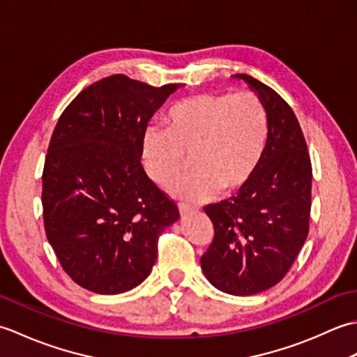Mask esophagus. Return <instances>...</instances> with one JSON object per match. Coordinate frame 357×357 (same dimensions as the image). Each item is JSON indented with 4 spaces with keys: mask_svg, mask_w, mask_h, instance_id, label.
I'll return each mask as SVG.
<instances>
[{
    "mask_svg": "<svg viewBox=\"0 0 357 357\" xmlns=\"http://www.w3.org/2000/svg\"><path fill=\"white\" fill-rule=\"evenodd\" d=\"M195 208L190 206H185V204H179V213L181 216H188V215H193L195 213Z\"/></svg>",
    "mask_w": 357,
    "mask_h": 357,
    "instance_id": "obj_1",
    "label": "esophagus"
}]
</instances>
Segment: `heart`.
<instances>
[{
    "mask_svg": "<svg viewBox=\"0 0 357 357\" xmlns=\"http://www.w3.org/2000/svg\"><path fill=\"white\" fill-rule=\"evenodd\" d=\"M268 141V113L261 98L244 92L202 93L174 104L165 128L149 127L142 159L150 179L170 185L184 170L193 172L170 188L174 198L202 202L218 190L244 187L259 167Z\"/></svg>",
    "mask_w": 357,
    "mask_h": 357,
    "instance_id": "1",
    "label": "heart"
}]
</instances>
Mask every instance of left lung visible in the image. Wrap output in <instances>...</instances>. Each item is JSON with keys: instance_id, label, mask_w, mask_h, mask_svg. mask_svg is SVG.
Listing matches in <instances>:
<instances>
[{"instance_id": "1", "label": "left lung", "mask_w": 357, "mask_h": 357, "mask_svg": "<svg viewBox=\"0 0 357 357\" xmlns=\"http://www.w3.org/2000/svg\"><path fill=\"white\" fill-rule=\"evenodd\" d=\"M244 81L268 113V141L248 183L230 199L204 208L215 238L201 268L218 290L250 296L268 290L290 270L308 234L312 161L290 105L250 75Z\"/></svg>"}]
</instances>
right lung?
Masks as SVG:
<instances>
[{
	"label": "right lung",
	"instance_id": "add662e5",
	"mask_svg": "<svg viewBox=\"0 0 357 357\" xmlns=\"http://www.w3.org/2000/svg\"><path fill=\"white\" fill-rule=\"evenodd\" d=\"M179 87L113 75L82 90L58 119L43 172L44 229L86 290L138 287L156 262L159 234L179 219L141 164L149 121Z\"/></svg>",
	"mask_w": 357,
	"mask_h": 357
}]
</instances>
